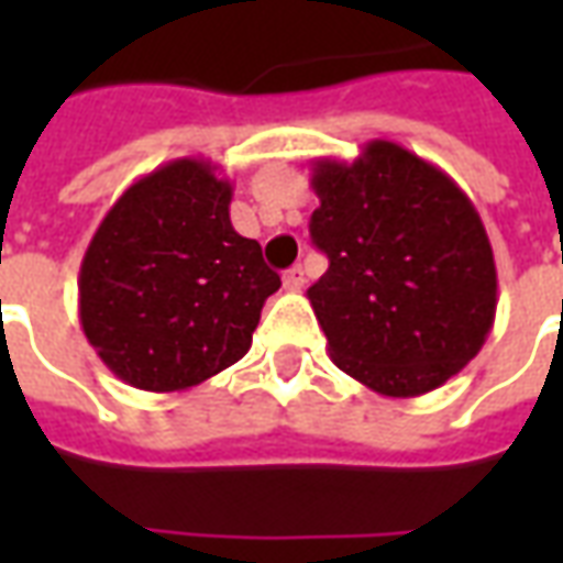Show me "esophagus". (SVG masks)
<instances>
[{"label": "esophagus", "mask_w": 563, "mask_h": 563, "mask_svg": "<svg viewBox=\"0 0 563 563\" xmlns=\"http://www.w3.org/2000/svg\"><path fill=\"white\" fill-rule=\"evenodd\" d=\"M301 286H305V268H301V265H292V268L283 274V289L298 292Z\"/></svg>", "instance_id": "1"}]
</instances>
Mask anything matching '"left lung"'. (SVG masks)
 Returning <instances> with one entry per match:
<instances>
[{
  "mask_svg": "<svg viewBox=\"0 0 563 563\" xmlns=\"http://www.w3.org/2000/svg\"><path fill=\"white\" fill-rule=\"evenodd\" d=\"M310 184V238L329 271L307 298L331 362L386 398L440 389L495 325V253L473 201L395 141L317 159Z\"/></svg>",
  "mask_w": 563,
  "mask_h": 563,
  "instance_id": "obj_1",
  "label": "left lung"
}]
</instances>
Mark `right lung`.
Wrapping results in <instances>:
<instances>
[{
  "instance_id": "right-lung-1",
  "label": "right lung",
  "mask_w": 563,
  "mask_h": 563,
  "mask_svg": "<svg viewBox=\"0 0 563 563\" xmlns=\"http://www.w3.org/2000/svg\"><path fill=\"white\" fill-rule=\"evenodd\" d=\"M184 156L144 174L104 213L78 277L80 329L111 374L184 391L244 358L280 277L234 232L232 184Z\"/></svg>"
}]
</instances>
